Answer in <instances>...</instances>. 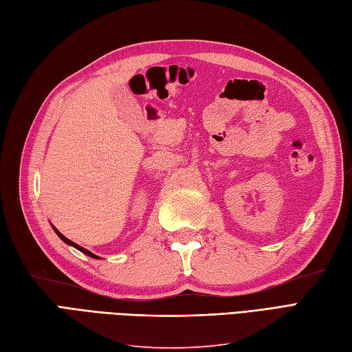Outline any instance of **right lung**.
I'll use <instances>...</instances> for the list:
<instances>
[{
    "label": "right lung",
    "instance_id": "obj_1",
    "mask_svg": "<svg viewBox=\"0 0 352 352\" xmlns=\"http://www.w3.org/2000/svg\"><path fill=\"white\" fill-rule=\"evenodd\" d=\"M54 228V231L56 232V235H58L60 236V239L65 243V244H69V246H73V248H76L78 250H80V252H82V253H85V255H88V256H91V258H94V259H99V256H97V255H94V253H91V252H89V250H87V249H84L82 246H79V244H76V243H73L72 240H69L67 239V236H64L58 230H56V228L55 226H52Z\"/></svg>",
    "mask_w": 352,
    "mask_h": 352
}]
</instances>
